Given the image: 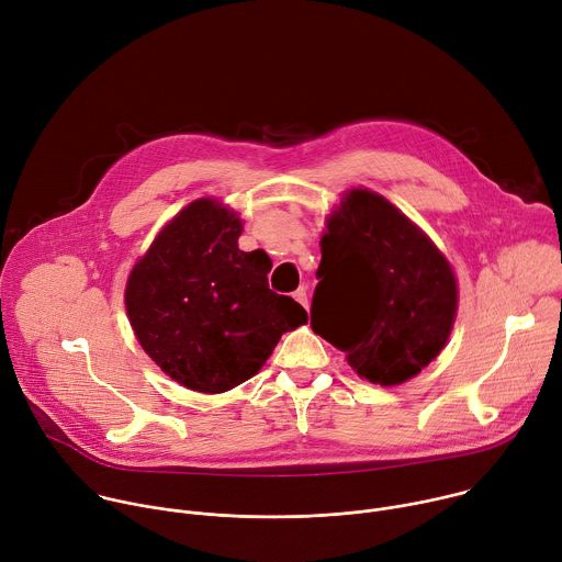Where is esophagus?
<instances>
[{
  "mask_svg": "<svg viewBox=\"0 0 562 562\" xmlns=\"http://www.w3.org/2000/svg\"><path fill=\"white\" fill-rule=\"evenodd\" d=\"M293 297L308 311V295H306V289H304V286H300V289L293 293Z\"/></svg>",
  "mask_w": 562,
  "mask_h": 562,
  "instance_id": "obj_1",
  "label": "esophagus"
}]
</instances>
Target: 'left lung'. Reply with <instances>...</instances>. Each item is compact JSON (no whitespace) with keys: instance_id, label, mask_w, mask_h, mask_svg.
Returning a JSON list of instances; mask_svg holds the SVG:
<instances>
[{"instance_id":"obj_1","label":"left lung","mask_w":562,"mask_h":562,"mask_svg":"<svg viewBox=\"0 0 562 562\" xmlns=\"http://www.w3.org/2000/svg\"><path fill=\"white\" fill-rule=\"evenodd\" d=\"M311 329L382 386L418 375L445 349L458 308L451 265L389 200L351 189L327 220Z\"/></svg>"}]
</instances>
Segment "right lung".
I'll return each mask as SVG.
<instances>
[{"label": "right lung", "mask_w": 562, "mask_h": 562, "mask_svg": "<svg viewBox=\"0 0 562 562\" xmlns=\"http://www.w3.org/2000/svg\"><path fill=\"white\" fill-rule=\"evenodd\" d=\"M243 222L213 198L184 206L133 267L124 302L150 360L187 389L222 393L256 375L306 311L269 289L271 258L239 251Z\"/></svg>", "instance_id": "add662e5"}]
</instances>
